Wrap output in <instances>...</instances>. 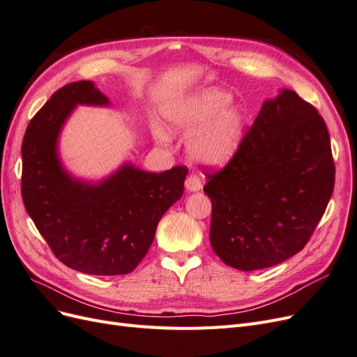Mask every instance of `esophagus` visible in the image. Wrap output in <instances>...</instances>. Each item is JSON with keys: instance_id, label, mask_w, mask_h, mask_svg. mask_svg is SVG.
<instances>
[{"instance_id": "34e87169", "label": "esophagus", "mask_w": 357, "mask_h": 357, "mask_svg": "<svg viewBox=\"0 0 357 357\" xmlns=\"http://www.w3.org/2000/svg\"><path fill=\"white\" fill-rule=\"evenodd\" d=\"M185 186H186V190H189V192H198L202 188V183H201V178L198 176L192 174V176H188Z\"/></svg>"}]
</instances>
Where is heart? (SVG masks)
Returning <instances> with one entry per match:
<instances>
[{"label": "heart", "mask_w": 357, "mask_h": 357, "mask_svg": "<svg viewBox=\"0 0 357 357\" xmlns=\"http://www.w3.org/2000/svg\"><path fill=\"white\" fill-rule=\"evenodd\" d=\"M232 96L220 89L208 88L190 98L171 104L165 109L169 128L180 134H197L189 142L190 156L205 165L222 167L238 152L245 134V114L231 105ZM155 137L169 142L164 128H155Z\"/></svg>", "instance_id": "b5f03b06"}]
</instances>
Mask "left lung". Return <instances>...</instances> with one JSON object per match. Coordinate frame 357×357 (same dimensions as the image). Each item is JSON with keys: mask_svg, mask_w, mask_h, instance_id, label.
<instances>
[{"mask_svg": "<svg viewBox=\"0 0 357 357\" xmlns=\"http://www.w3.org/2000/svg\"><path fill=\"white\" fill-rule=\"evenodd\" d=\"M207 176L214 253L241 271L282 264L304 248L332 197L326 123L295 91H280L229 164Z\"/></svg>", "mask_w": 357, "mask_h": 357, "instance_id": "obj_1", "label": "left lung"}]
</instances>
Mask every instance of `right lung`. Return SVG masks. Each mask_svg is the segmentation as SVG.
<instances>
[{"mask_svg": "<svg viewBox=\"0 0 357 357\" xmlns=\"http://www.w3.org/2000/svg\"><path fill=\"white\" fill-rule=\"evenodd\" d=\"M93 82L63 86L31 119L22 142V199L59 261L92 275L129 274L142 262L162 215L185 189L186 167L147 172L123 164L100 181L73 177L58 142L77 105H109Z\"/></svg>", "mask_w": 357, "mask_h": 357, "instance_id": "1", "label": "right lung"}]
</instances>
